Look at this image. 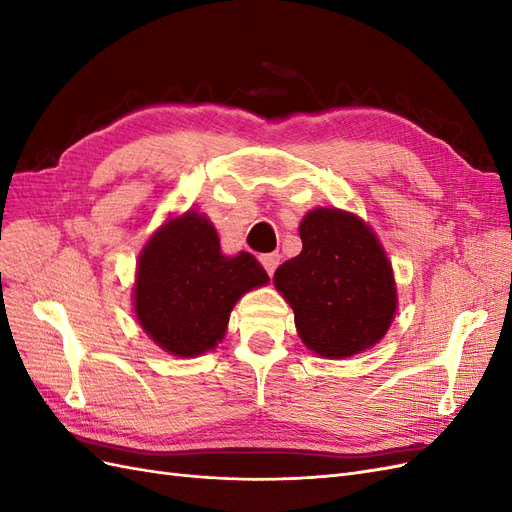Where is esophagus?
Wrapping results in <instances>:
<instances>
[{"instance_id":"obj_1","label":"esophagus","mask_w":512,"mask_h":512,"mask_svg":"<svg viewBox=\"0 0 512 512\" xmlns=\"http://www.w3.org/2000/svg\"><path fill=\"white\" fill-rule=\"evenodd\" d=\"M260 262H262V267H265V271L269 275H273L275 269L280 267V254H265V256H260Z\"/></svg>"}]
</instances>
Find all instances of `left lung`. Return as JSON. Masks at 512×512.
<instances>
[{"label": "left lung", "instance_id": "obj_1", "mask_svg": "<svg viewBox=\"0 0 512 512\" xmlns=\"http://www.w3.org/2000/svg\"><path fill=\"white\" fill-rule=\"evenodd\" d=\"M299 235L303 250L273 275L290 303L303 344L327 359H346L376 346L397 312L391 262L359 215L320 207Z\"/></svg>", "mask_w": 512, "mask_h": 512}]
</instances>
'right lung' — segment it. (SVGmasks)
I'll list each match as a JSON object with an SVG mask.
<instances>
[{"instance_id":"obj_1","label":"right lung","mask_w":512,"mask_h":512,"mask_svg":"<svg viewBox=\"0 0 512 512\" xmlns=\"http://www.w3.org/2000/svg\"><path fill=\"white\" fill-rule=\"evenodd\" d=\"M267 282L250 252L224 256L218 230L190 209L166 220L138 256L134 314L162 350L192 359L222 342L232 307Z\"/></svg>"}]
</instances>
